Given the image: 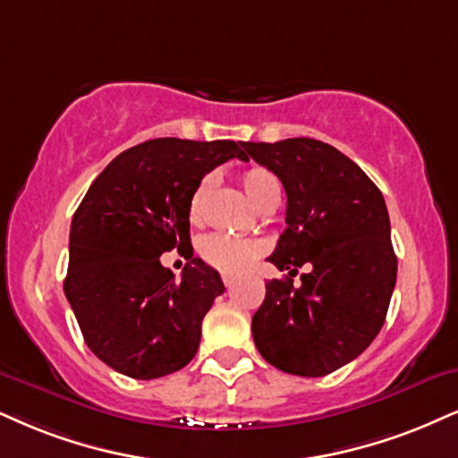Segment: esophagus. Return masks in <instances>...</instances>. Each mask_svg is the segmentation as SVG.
<instances>
[{
	"mask_svg": "<svg viewBox=\"0 0 458 458\" xmlns=\"http://www.w3.org/2000/svg\"><path fill=\"white\" fill-rule=\"evenodd\" d=\"M233 280H235L233 276H229V274H225V276H223V284L227 286V289H231V286H233Z\"/></svg>",
	"mask_w": 458,
	"mask_h": 458,
	"instance_id": "34e87169",
	"label": "esophagus"
}]
</instances>
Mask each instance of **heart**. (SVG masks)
Wrapping results in <instances>:
<instances>
[{"instance_id": "obj_1", "label": "heart", "mask_w": 458, "mask_h": 458, "mask_svg": "<svg viewBox=\"0 0 458 458\" xmlns=\"http://www.w3.org/2000/svg\"><path fill=\"white\" fill-rule=\"evenodd\" d=\"M242 186H244L246 195L255 203L259 210L265 212L272 206L280 203V182L269 169L265 167H250L242 174ZM214 189V178L203 176L197 182L193 195L189 199V218L191 223H201L206 218L208 203ZM199 252L203 261L210 263L212 267L220 269L225 274H238L244 272L257 261L259 255L263 252V246L255 240H240L229 238V235L214 233L201 240Z\"/></svg>"}]
</instances>
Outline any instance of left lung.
I'll return each mask as SVG.
<instances>
[{"instance_id":"left-lung-1","label":"left lung","mask_w":458,"mask_h":458,"mask_svg":"<svg viewBox=\"0 0 458 458\" xmlns=\"http://www.w3.org/2000/svg\"><path fill=\"white\" fill-rule=\"evenodd\" d=\"M244 150L286 191V229L267 261L289 276L265 282L255 346L286 374L327 376L357 359L385 325L397 282L385 197L357 163L318 140L244 142ZM303 264L309 274L293 287Z\"/></svg>"}]
</instances>
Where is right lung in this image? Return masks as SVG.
<instances>
[{"label": "right lung", "mask_w": 458, "mask_h": 458, "mask_svg": "<svg viewBox=\"0 0 458 458\" xmlns=\"http://www.w3.org/2000/svg\"><path fill=\"white\" fill-rule=\"evenodd\" d=\"M242 148L231 140H148L121 152L73 214L64 291L87 346L118 374L152 380L195 357L203 316L225 284L193 257L189 199L220 163L244 161ZM172 247L190 259L180 281L158 259Z\"/></svg>", "instance_id": "1"}]
</instances>
